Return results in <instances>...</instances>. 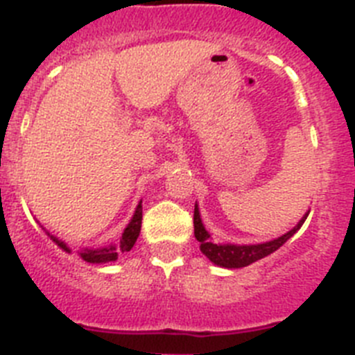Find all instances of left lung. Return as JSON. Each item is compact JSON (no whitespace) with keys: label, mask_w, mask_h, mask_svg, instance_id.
Masks as SVG:
<instances>
[{"label":"left lung","mask_w":355,"mask_h":355,"mask_svg":"<svg viewBox=\"0 0 355 355\" xmlns=\"http://www.w3.org/2000/svg\"><path fill=\"white\" fill-rule=\"evenodd\" d=\"M308 212L302 217L299 225L293 230H290L288 233L281 235V237L274 239V241L263 242V244H249V245H237V244H216L210 237V233L207 232L203 223H201L200 210L198 205H194V237L200 242L201 253L205 254L212 263L219 265V267H226V269H241V267H248L253 261L261 260L267 254L274 253L276 249H279L281 245L285 244L297 230L301 228L302 223L306 221Z\"/></svg>","instance_id":"8db88e82"}]
</instances>
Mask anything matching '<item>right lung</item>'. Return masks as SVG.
Masks as SVG:
<instances>
[{
	"label": "right lung",
	"instance_id": "obj_1",
	"mask_svg": "<svg viewBox=\"0 0 355 355\" xmlns=\"http://www.w3.org/2000/svg\"><path fill=\"white\" fill-rule=\"evenodd\" d=\"M141 217H143V207L141 203H139V205L136 207V212H134L130 223L127 225V228L123 230L122 239H120V251H122V253L123 251H130L132 245L136 244V241H138L139 230H141ZM47 235H49V237L53 239V242H56L63 251L70 253V248L65 244V242L56 239L54 235H51V233H47ZM79 257H81L85 261H90V263H106V261H114L118 258L116 245H110V248H101V249H85V251L79 253Z\"/></svg>",
	"mask_w": 355,
	"mask_h": 355
}]
</instances>
